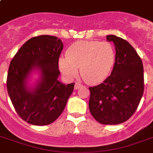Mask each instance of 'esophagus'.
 <instances>
[{
  "mask_svg": "<svg viewBox=\"0 0 153 153\" xmlns=\"http://www.w3.org/2000/svg\"><path fill=\"white\" fill-rule=\"evenodd\" d=\"M80 87H82V85H81V84L79 83L74 84V89H75V90H78V89H79Z\"/></svg>",
  "mask_w": 153,
  "mask_h": 153,
  "instance_id": "34e87169",
  "label": "esophagus"
}]
</instances>
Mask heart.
I'll list each match as a JSON object with an SVG mask.
<instances>
[{
    "label": "heart",
    "instance_id": "1",
    "mask_svg": "<svg viewBox=\"0 0 153 153\" xmlns=\"http://www.w3.org/2000/svg\"><path fill=\"white\" fill-rule=\"evenodd\" d=\"M115 62L114 47L108 42L79 41L70 47L67 56L60 57L59 67L66 78L79 74L86 83L103 82L110 74Z\"/></svg>",
    "mask_w": 153,
    "mask_h": 153
}]
</instances>
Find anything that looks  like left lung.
<instances>
[{
    "mask_svg": "<svg viewBox=\"0 0 153 153\" xmlns=\"http://www.w3.org/2000/svg\"><path fill=\"white\" fill-rule=\"evenodd\" d=\"M116 50L111 74L102 83L89 87V109L96 121L117 125L127 121L137 110L144 93L142 61L135 49L122 38L106 36Z\"/></svg>",
    "mask_w": 153,
    "mask_h": 153,
    "instance_id": "8db88e82",
    "label": "left lung"
}]
</instances>
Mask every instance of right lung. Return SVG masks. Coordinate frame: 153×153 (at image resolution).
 <instances>
[{
  "instance_id": "obj_1",
  "label": "right lung",
  "mask_w": 153,
  "mask_h": 153,
  "mask_svg": "<svg viewBox=\"0 0 153 153\" xmlns=\"http://www.w3.org/2000/svg\"><path fill=\"white\" fill-rule=\"evenodd\" d=\"M63 48L61 39L43 35L23 44L9 65L7 76L8 95L18 115L27 123L47 126L64 110L74 83L58 80L59 58ZM39 77L32 85V74Z\"/></svg>"
}]
</instances>
